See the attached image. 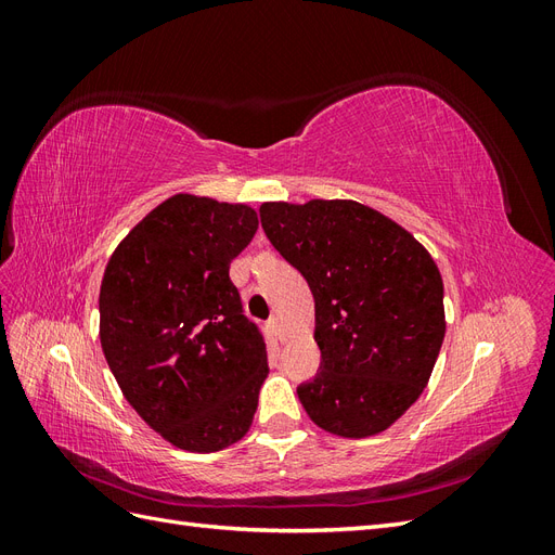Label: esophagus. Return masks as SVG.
<instances>
[{"instance_id": "34e87169", "label": "esophagus", "mask_w": 555, "mask_h": 555, "mask_svg": "<svg viewBox=\"0 0 555 555\" xmlns=\"http://www.w3.org/2000/svg\"><path fill=\"white\" fill-rule=\"evenodd\" d=\"M268 328H271V333L275 335V338H282V331H280V319L278 317H271V319H268Z\"/></svg>"}]
</instances>
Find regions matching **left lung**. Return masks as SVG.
Listing matches in <instances>:
<instances>
[{
  "mask_svg": "<svg viewBox=\"0 0 555 555\" xmlns=\"http://www.w3.org/2000/svg\"><path fill=\"white\" fill-rule=\"evenodd\" d=\"M268 241L314 296L322 363L298 398L343 438L389 428L422 396L444 340L438 266L389 217L357 201L263 204Z\"/></svg>",
  "mask_w": 555,
  "mask_h": 555,
  "instance_id": "8db88e82",
  "label": "left lung"
}]
</instances>
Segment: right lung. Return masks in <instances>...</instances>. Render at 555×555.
Instances as JSON below:
<instances>
[{
  "label": "right lung",
  "instance_id": "obj_1",
  "mask_svg": "<svg viewBox=\"0 0 555 555\" xmlns=\"http://www.w3.org/2000/svg\"><path fill=\"white\" fill-rule=\"evenodd\" d=\"M247 206L176 194L117 245L99 292L102 349L143 422L188 451L238 442L268 375L229 266L257 231Z\"/></svg>",
  "mask_w": 555,
  "mask_h": 555
}]
</instances>
